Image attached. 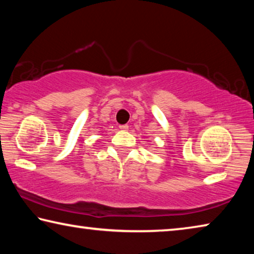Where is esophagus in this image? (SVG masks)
<instances>
[{
  "mask_svg": "<svg viewBox=\"0 0 254 254\" xmlns=\"http://www.w3.org/2000/svg\"><path fill=\"white\" fill-rule=\"evenodd\" d=\"M119 127L121 128V130H123V131H127V128H128V126H127V124H122V126H120Z\"/></svg>",
  "mask_w": 254,
  "mask_h": 254,
  "instance_id": "esophagus-1",
  "label": "esophagus"
}]
</instances>
